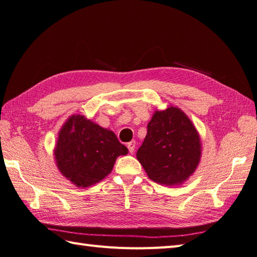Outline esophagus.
<instances>
[{
  "mask_svg": "<svg viewBox=\"0 0 257 257\" xmlns=\"http://www.w3.org/2000/svg\"><path fill=\"white\" fill-rule=\"evenodd\" d=\"M135 146H136V143H135V141H132V142H130V143L127 144V148H128V152H130V153H134V151H135Z\"/></svg>",
  "mask_w": 257,
  "mask_h": 257,
  "instance_id": "obj_1",
  "label": "esophagus"
}]
</instances>
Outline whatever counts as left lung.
Here are the masks:
<instances>
[{"label":"left lung","instance_id":"1","mask_svg":"<svg viewBox=\"0 0 257 257\" xmlns=\"http://www.w3.org/2000/svg\"><path fill=\"white\" fill-rule=\"evenodd\" d=\"M136 157L153 181L180 185L195 173L200 162V136L189 117L179 107L170 105L154 113Z\"/></svg>","mask_w":257,"mask_h":257}]
</instances>
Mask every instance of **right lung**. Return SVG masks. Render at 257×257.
I'll return each mask as SVG.
<instances>
[{
  "instance_id": "right-lung-1",
  "label": "right lung",
  "mask_w": 257,
  "mask_h": 257,
  "mask_svg": "<svg viewBox=\"0 0 257 257\" xmlns=\"http://www.w3.org/2000/svg\"><path fill=\"white\" fill-rule=\"evenodd\" d=\"M54 152L62 176L77 187L87 188L105 178L116 158L128 151L112 131L78 114L62 125Z\"/></svg>"
}]
</instances>
